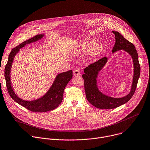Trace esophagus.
<instances>
[{"mask_svg": "<svg viewBox=\"0 0 150 150\" xmlns=\"http://www.w3.org/2000/svg\"><path fill=\"white\" fill-rule=\"evenodd\" d=\"M73 74H74V75H75V76L76 75H80V71H79V69H76L74 70Z\"/></svg>", "mask_w": 150, "mask_h": 150, "instance_id": "obj_1", "label": "esophagus"}]
</instances>
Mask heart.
I'll return each mask as SVG.
<instances>
[{"label":"heart","instance_id":"obj_1","mask_svg":"<svg viewBox=\"0 0 150 150\" xmlns=\"http://www.w3.org/2000/svg\"><path fill=\"white\" fill-rule=\"evenodd\" d=\"M95 42L93 40H90V41H86L83 42L81 44V46L80 48H79L78 50H76V53H81V52H89L95 46ZM103 49V46L102 45H97L95 46L93 51V55H98L99 52H100Z\"/></svg>","mask_w":150,"mask_h":150}]
</instances>
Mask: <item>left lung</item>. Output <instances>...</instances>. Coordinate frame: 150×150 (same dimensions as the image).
<instances>
[{
	"mask_svg": "<svg viewBox=\"0 0 150 150\" xmlns=\"http://www.w3.org/2000/svg\"><path fill=\"white\" fill-rule=\"evenodd\" d=\"M112 33L115 36V43L112 52H114L123 49L131 55L134 63V76L130 92L124 97L114 98L101 93L98 90L96 85V79L98 72L106 64L107 61L106 57L99 59L84 69L85 74L82 75V78L84 81L85 92L87 100L95 107L103 110L114 109L127 103L134 94L140 75V65L135 47L119 32L112 31Z\"/></svg>",
	"mask_w": 150,
	"mask_h": 150,
	"instance_id": "obj_1",
	"label": "left lung"
}]
</instances>
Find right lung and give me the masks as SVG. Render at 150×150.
Segmentation results:
<instances>
[{"instance_id":"right-lung-1","label":"right lung","mask_w":150,"mask_h":150,"mask_svg":"<svg viewBox=\"0 0 150 150\" xmlns=\"http://www.w3.org/2000/svg\"><path fill=\"white\" fill-rule=\"evenodd\" d=\"M43 36V35H36L13 48L9 55L8 61L5 69V77L6 87L11 98L19 105L23 106L27 110L35 112H45L57 108L62 103L65 86L72 78V71L71 70L59 74L56 77L54 83L48 92L42 98L32 101L23 100L14 93L11 83L10 72L15 56L19 52L21 48L25 46L26 44L37 41L41 39Z\"/></svg>"}]
</instances>
